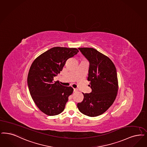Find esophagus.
Here are the masks:
<instances>
[{
	"label": "esophagus",
	"instance_id": "1",
	"mask_svg": "<svg viewBox=\"0 0 147 147\" xmlns=\"http://www.w3.org/2000/svg\"><path fill=\"white\" fill-rule=\"evenodd\" d=\"M78 91V89L77 88H74V92H77Z\"/></svg>",
	"mask_w": 147,
	"mask_h": 147
}]
</instances>
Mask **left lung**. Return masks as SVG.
<instances>
[{
	"mask_svg": "<svg viewBox=\"0 0 147 147\" xmlns=\"http://www.w3.org/2000/svg\"><path fill=\"white\" fill-rule=\"evenodd\" d=\"M89 61L88 80L92 91L83 94L84 99L77 107L84 115L94 117L107 111L117 96L118 80L112 60L91 47L78 48Z\"/></svg>",
	"mask_w": 147,
	"mask_h": 147,
	"instance_id": "1",
	"label": "left lung"
}]
</instances>
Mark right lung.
<instances>
[{"label": "right lung", "mask_w": 147, "mask_h": 147, "mask_svg": "<svg viewBox=\"0 0 147 147\" xmlns=\"http://www.w3.org/2000/svg\"><path fill=\"white\" fill-rule=\"evenodd\" d=\"M79 52L76 48L54 47L36 57L30 67L27 83L30 94L38 108L49 116L65 109L73 88L65 86L53 78L62 71L67 59Z\"/></svg>", "instance_id": "right-lung-1"}]
</instances>
